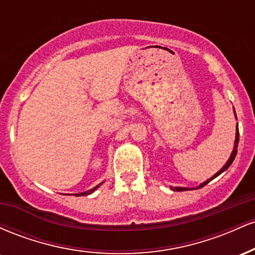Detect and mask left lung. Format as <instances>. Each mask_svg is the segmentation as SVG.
<instances>
[{
  "label": "left lung",
  "mask_w": 255,
  "mask_h": 255,
  "mask_svg": "<svg viewBox=\"0 0 255 255\" xmlns=\"http://www.w3.org/2000/svg\"><path fill=\"white\" fill-rule=\"evenodd\" d=\"M234 111H235V109H234ZM239 135H240V134H239V127H236V139H235V146H234V151H233V153H231V156H230V158H229V160H228V162H227V164H225V165L223 166V168H222L221 170H219V171L217 172V174L215 175V176H212L211 178H210V180L205 181L204 183H201L200 186L197 187V189H198V188H201V187H204L205 184H207V183L210 182V181H212L213 178H215V177H217L218 175H221L222 172L227 170V169L229 168V166L231 165V163H233V162H234V159H235V157H236V153H238V145H239V137H240ZM171 189H172V191L183 192V191H189V189H191V188H184V187H175V188H174V187H171Z\"/></svg>",
  "instance_id": "obj_1"
}]
</instances>
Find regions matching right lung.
<instances>
[{
  "label": "right lung",
  "instance_id": "1",
  "mask_svg": "<svg viewBox=\"0 0 255 255\" xmlns=\"http://www.w3.org/2000/svg\"><path fill=\"white\" fill-rule=\"evenodd\" d=\"M101 184H102V183H101ZM101 184H98V186H96L95 188H92V189H91V191H87V192H85V193H78V194H74V195H75V197H80V195H89V194H91V193L95 192L96 189H97L98 187L101 186Z\"/></svg>",
  "mask_w": 255,
  "mask_h": 255
}]
</instances>
